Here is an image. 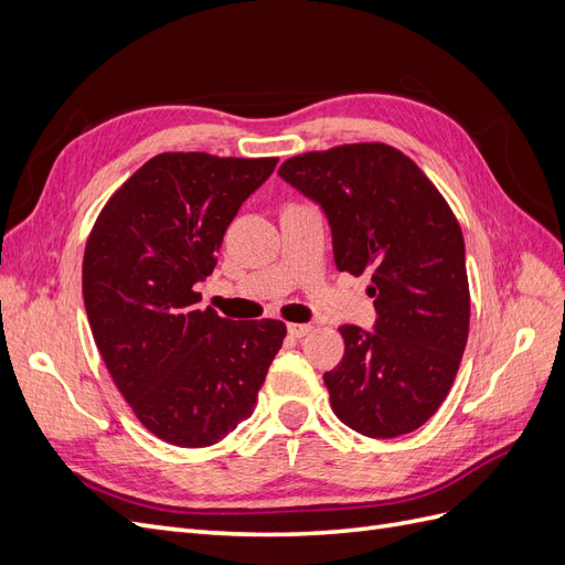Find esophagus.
<instances>
[{
  "instance_id": "1",
  "label": "esophagus",
  "mask_w": 565,
  "mask_h": 565,
  "mask_svg": "<svg viewBox=\"0 0 565 565\" xmlns=\"http://www.w3.org/2000/svg\"><path fill=\"white\" fill-rule=\"evenodd\" d=\"M313 330V324H301V322H289L287 324V332H289V337H303V334H309Z\"/></svg>"
}]
</instances>
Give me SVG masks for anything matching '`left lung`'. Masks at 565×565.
I'll return each mask as SVG.
<instances>
[{"label":"left lung","mask_w":565,"mask_h":565,"mask_svg":"<svg viewBox=\"0 0 565 565\" xmlns=\"http://www.w3.org/2000/svg\"><path fill=\"white\" fill-rule=\"evenodd\" d=\"M278 174L322 204L337 268L372 273L374 332L341 324L344 358L322 377L334 415L370 438L419 429L446 401L469 337L465 235L450 204L386 143L301 152Z\"/></svg>","instance_id":"1"}]
</instances>
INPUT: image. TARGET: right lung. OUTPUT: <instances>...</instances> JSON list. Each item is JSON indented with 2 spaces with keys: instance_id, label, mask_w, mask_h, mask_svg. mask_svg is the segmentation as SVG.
<instances>
[{
  "instance_id": "right-lung-1",
  "label": "right lung",
  "mask_w": 565,
  "mask_h": 565,
  "mask_svg": "<svg viewBox=\"0 0 565 565\" xmlns=\"http://www.w3.org/2000/svg\"><path fill=\"white\" fill-rule=\"evenodd\" d=\"M278 158L160 152L117 188L87 237L84 309L110 377L146 429L207 448L245 422L287 334L280 320L198 309L241 204Z\"/></svg>"
}]
</instances>
